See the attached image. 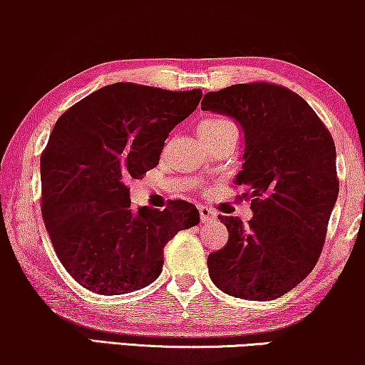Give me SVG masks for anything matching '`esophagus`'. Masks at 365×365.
<instances>
[{"label":"esophagus","instance_id":"34e87169","mask_svg":"<svg viewBox=\"0 0 365 365\" xmlns=\"http://www.w3.org/2000/svg\"><path fill=\"white\" fill-rule=\"evenodd\" d=\"M199 217H201L202 222H209L216 219V211H212L211 207L206 206H199Z\"/></svg>","mask_w":365,"mask_h":365}]
</instances>
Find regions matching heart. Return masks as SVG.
<instances>
[{"label":"heart","instance_id":"b5f03b06","mask_svg":"<svg viewBox=\"0 0 365 365\" xmlns=\"http://www.w3.org/2000/svg\"><path fill=\"white\" fill-rule=\"evenodd\" d=\"M197 133L201 139H217V138H224L227 134H236L237 136V128L232 121H229L226 118L221 116H212V118H206L201 124L197 126Z\"/></svg>","mask_w":365,"mask_h":365}]
</instances>
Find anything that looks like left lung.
<instances>
[{
    "mask_svg": "<svg viewBox=\"0 0 365 365\" xmlns=\"http://www.w3.org/2000/svg\"><path fill=\"white\" fill-rule=\"evenodd\" d=\"M204 111L227 114L244 129L237 201L254 217L219 219L227 244L209 254L212 282L229 296L272 301L312 271L339 194L336 146L316 111L286 86L254 81L209 91Z\"/></svg>",
    "mask_w": 365,
    "mask_h": 365,
    "instance_id": "obj_1",
    "label": "left lung"
}]
</instances>
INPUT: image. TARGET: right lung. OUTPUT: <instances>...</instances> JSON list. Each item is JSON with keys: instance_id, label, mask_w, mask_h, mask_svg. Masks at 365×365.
I'll return each mask as SVG.
<instances>
[{"instance_id": "obj_1", "label": "right lung", "mask_w": 365, "mask_h": 365, "mask_svg": "<svg viewBox=\"0 0 365 365\" xmlns=\"http://www.w3.org/2000/svg\"><path fill=\"white\" fill-rule=\"evenodd\" d=\"M201 89L168 91L114 83L54 124L41 154V212L53 247L89 291L118 296L156 281L164 246L199 222L182 199L131 207L128 181L156 168L164 141L201 101Z\"/></svg>"}]
</instances>
